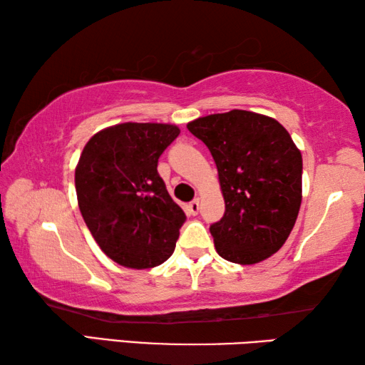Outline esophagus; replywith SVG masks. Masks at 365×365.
Instances as JSON below:
<instances>
[{"label":"esophagus","mask_w":365,"mask_h":365,"mask_svg":"<svg viewBox=\"0 0 365 365\" xmlns=\"http://www.w3.org/2000/svg\"><path fill=\"white\" fill-rule=\"evenodd\" d=\"M188 212L191 215H196L197 212H200V197H196V200H193L188 205Z\"/></svg>","instance_id":"esophagus-1"}]
</instances>
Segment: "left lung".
<instances>
[{
    "instance_id": "8db88e82",
    "label": "left lung",
    "mask_w": 365,
    "mask_h": 365,
    "mask_svg": "<svg viewBox=\"0 0 365 365\" xmlns=\"http://www.w3.org/2000/svg\"><path fill=\"white\" fill-rule=\"evenodd\" d=\"M188 130L215 160L225 212L209 227L219 256L256 264L279 251L301 206L302 158L285 127L250 110L200 117Z\"/></svg>"
}]
</instances>
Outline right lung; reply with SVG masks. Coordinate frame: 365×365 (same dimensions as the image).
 <instances>
[{
    "label": "right lung",
    "mask_w": 365,
    "mask_h": 365,
    "mask_svg": "<svg viewBox=\"0 0 365 365\" xmlns=\"http://www.w3.org/2000/svg\"><path fill=\"white\" fill-rule=\"evenodd\" d=\"M180 130L168 123L127 122L86 143L76 169L78 207L104 255L130 269L172 256L187 220L158 172Z\"/></svg>",
    "instance_id": "1"
}]
</instances>
